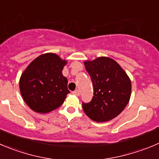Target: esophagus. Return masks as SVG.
<instances>
[{
	"label": "esophagus",
	"instance_id": "34e87169",
	"mask_svg": "<svg viewBox=\"0 0 159 159\" xmlns=\"http://www.w3.org/2000/svg\"><path fill=\"white\" fill-rule=\"evenodd\" d=\"M72 93H73V94H75V95H76V96H80V91H79L78 90H74V91L72 92Z\"/></svg>",
	"mask_w": 159,
	"mask_h": 159
}]
</instances>
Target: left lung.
<instances>
[{"mask_svg":"<svg viewBox=\"0 0 159 159\" xmlns=\"http://www.w3.org/2000/svg\"><path fill=\"white\" fill-rule=\"evenodd\" d=\"M84 66L93 87V96L90 102H83L84 112L98 122L114 119L129 103L131 95L129 76L115 60L108 57L86 61Z\"/></svg>","mask_w":159,"mask_h":159,"instance_id":"8db88e82","label":"left lung"}]
</instances>
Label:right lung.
Listing matches in <instances>:
<instances>
[{
	"label": "right lung",
	"instance_id": "1",
	"mask_svg": "<svg viewBox=\"0 0 159 159\" xmlns=\"http://www.w3.org/2000/svg\"><path fill=\"white\" fill-rule=\"evenodd\" d=\"M67 61L53 53L38 56L28 66L19 80L21 94L33 111L48 113L58 108L70 93L68 80L62 75Z\"/></svg>",
	"mask_w": 159,
	"mask_h": 159
}]
</instances>
